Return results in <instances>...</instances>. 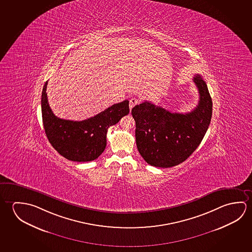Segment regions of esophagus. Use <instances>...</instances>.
Masks as SVG:
<instances>
[{
  "label": "esophagus",
  "instance_id": "34e87169",
  "mask_svg": "<svg viewBox=\"0 0 252 252\" xmlns=\"http://www.w3.org/2000/svg\"><path fill=\"white\" fill-rule=\"evenodd\" d=\"M140 103L139 99H137L135 97H132L130 99V103H129V108H130V111L132 110V108L134 107L136 104Z\"/></svg>",
  "mask_w": 252,
  "mask_h": 252
}]
</instances>
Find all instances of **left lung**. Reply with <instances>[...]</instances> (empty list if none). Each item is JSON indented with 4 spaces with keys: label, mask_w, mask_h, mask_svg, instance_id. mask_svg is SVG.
<instances>
[{
    "label": "left lung",
    "mask_w": 252,
    "mask_h": 252,
    "mask_svg": "<svg viewBox=\"0 0 252 252\" xmlns=\"http://www.w3.org/2000/svg\"><path fill=\"white\" fill-rule=\"evenodd\" d=\"M199 100L193 111L173 113L145 101L132 109L137 149L150 165L170 168L186 161L196 150L208 129L213 102L206 82L193 77Z\"/></svg>",
    "instance_id": "obj_1"
}]
</instances>
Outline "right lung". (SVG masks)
<instances>
[{"mask_svg": "<svg viewBox=\"0 0 252 252\" xmlns=\"http://www.w3.org/2000/svg\"><path fill=\"white\" fill-rule=\"evenodd\" d=\"M46 86L47 82L42 91V120L50 143L67 160L91 161L96 159L106 147L108 128L129 113V101L115 103L83 121L62 120L54 115L50 108Z\"/></svg>", "mask_w": 252, "mask_h": 252, "instance_id": "right-lung-1", "label": "right lung"}]
</instances>
